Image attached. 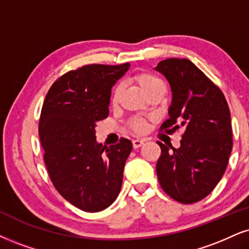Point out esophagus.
<instances>
[{"instance_id": "1", "label": "esophagus", "mask_w": 249, "mask_h": 249, "mask_svg": "<svg viewBox=\"0 0 249 249\" xmlns=\"http://www.w3.org/2000/svg\"><path fill=\"white\" fill-rule=\"evenodd\" d=\"M143 143H144L143 140H134L133 141V146L135 149H137V148H140V146H142Z\"/></svg>"}]
</instances>
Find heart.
I'll return each mask as SVG.
<instances>
[{
    "mask_svg": "<svg viewBox=\"0 0 249 249\" xmlns=\"http://www.w3.org/2000/svg\"><path fill=\"white\" fill-rule=\"evenodd\" d=\"M134 82L136 83L139 87L142 89V91L145 94H148L149 92H151L152 90L157 88H164V84L159 79L157 76H155L153 73L150 72H137L133 76ZM121 93H122V88L121 85L116 84L114 88L112 89V93H110V104L113 106L118 105L120 98H121ZM130 128L134 133L136 134H142L145 131L146 129V122L142 119H133L130 122Z\"/></svg>",
    "mask_w": 249,
    "mask_h": 249,
    "instance_id": "heart-1",
    "label": "heart"
}]
</instances>
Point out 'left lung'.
<instances>
[{
  "mask_svg": "<svg viewBox=\"0 0 249 249\" xmlns=\"http://www.w3.org/2000/svg\"><path fill=\"white\" fill-rule=\"evenodd\" d=\"M156 70L167 78L172 90L170 118L160 130H183L180 148L158 142L157 177L168 196L192 204L213 192L228 167L233 145L228 101L192 61L167 59Z\"/></svg>",
  "mask_w": 249,
  "mask_h": 249,
  "instance_id": "left-lung-1",
  "label": "left lung"
}]
</instances>
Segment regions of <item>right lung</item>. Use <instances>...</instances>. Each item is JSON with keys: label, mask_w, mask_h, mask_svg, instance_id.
I'll return each instance as SVG.
<instances>
[{"label": "right lung", "mask_w": 249, "mask_h": 249, "mask_svg": "<svg viewBox=\"0 0 249 249\" xmlns=\"http://www.w3.org/2000/svg\"><path fill=\"white\" fill-rule=\"evenodd\" d=\"M129 68L88 64L53 83L39 120L44 161L55 188L69 203L87 213L108 208L118 197L133 144L122 137L103 146L96 124L108 116L110 90Z\"/></svg>", "instance_id": "right-lung-1"}]
</instances>
